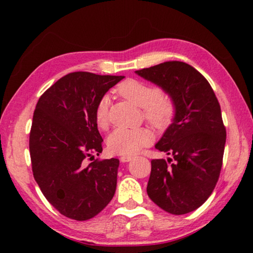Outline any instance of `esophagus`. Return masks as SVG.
Segmentation results:
<instances>
[{
  "instance_id": "1",
  "label": "esophagus",
  "mask_w": 253,
  "mask_h": 253,
  "mask_svg": "<svg viewBox=\"0 0 253 253\" xmlns=\"http://www.w3.org/2000/svg\"><path fill=\"white\" fill-rule=\"evenodd\" d=\"M131 160H132V156H130V155H125V156H122L121 157V161L123 163H127V162H129Z\"/></svg>"
}]
</instances>
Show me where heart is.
<instances>
[{
  "label": "heart",
  "instance_id": "b5f03b06",
  "mask_svg": "<svg viewBox=\"0 0 253 253\" xmlns=\"http://www.w3.org/2000/svg\"><path fill=\"white\" fill-rule=\"evenodd\" d=\"M117 92L136 106L144 108V116L154 127L166 128L172 124L175 116V105L172 98L156 85L137 79H127L118 84ZM109 99L102 96L95 107L93 116L98 127L108 126ZM152 132L147 128H117L108 136L107 147L117 155H132L152 142Z\"/></svg>",
  "mask_w": 253,
  "mask_h": 253
}]
</instances>
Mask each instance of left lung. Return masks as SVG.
<instances>
[{
    "label": "left lung",
    "mask_w": 253,
    "mask_h": 253,
    "mask_svg": "<svg viewBox=\"0 0 253 253\" xmlns=\"http://www.w3.org/2000/svg\"><path fill=\"white\" fill-rule=\"evenodd\" d=\"M135 72L168 92L176 109L155 145L174 162L152 161L147 194L170 214L190 213L209 199L220 176L226 139L220 104L209 81L185 62L166 61Z\"/></svg>",
    "instance_id": "1"
}]
</instances>
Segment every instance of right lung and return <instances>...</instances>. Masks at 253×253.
Instances as JSON below:
<instances>
[{
    "mask_svg": "<svg viewBox=\"0 0 253 253\" xmlns=\"http://www.w3.org/2000/svg\"><path fill=\"white\" fill-rule=\"evenodd\" d=\"M122 79L71 72L36 106L29 142L33 176L49 203L69 219H91L114 198L118 158L88 160L99 155L104 142L93 116L96 104Z\"/></svg>",
    "mask_w": 253,
    "mask_h": 253,
    "instance_id": "1",
    "label": "right lung"
}]
</instances>
